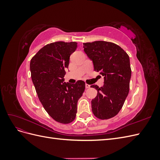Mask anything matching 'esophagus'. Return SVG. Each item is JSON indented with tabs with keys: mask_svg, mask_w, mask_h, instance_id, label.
<instances>
[{
	"mask_svg": "<svg viewBox=\"0 0 160 160\" xmlns=\"http://www.w3.org/2000/svg\"><path fill=\"white\" fill-rule=\"evenodd\" d=\"M85 88H86L87 89H88V88H90V85L86 83V84H85Z\"/></svg>",
	"mask_w": 160,
	"mask_h": 160,
	"instance_id": "esophagus-1",
	"label": "esophagus"
}]
</instances>
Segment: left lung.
<instances>
[{
  "label": "left lung",
  "mask_w": 160,
  "mask_h": 160,
  "mask_svg": "<svg viewBox=\"0 0 160 160\" xmlns=\"http://www.w3.org/2000/svg\"><path fill=\"white\" fill-rule=\"evenodd\" d=\"M83 48L93 61L94 70L104 78L101 88L91 86L98 91V95L91 101L92 111L99 119H110L119 113L129 93L132 76L129 57L119 46L111 42H86Z\"/></svg>",
  "instance_id": "left-lung-1"
}]
</instances>
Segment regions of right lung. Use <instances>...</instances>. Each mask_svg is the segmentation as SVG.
<instances>
[{
	"mask_svg": "<svg viewBox=\"0 0 160 160\" xmlns=\"http://www.w3.org/2000/svg\"><path fill=\"white\" fill-rule=\"evenodd\" d=\"M77 42L58 41L43 47L30 62L31 79L43 108L56 122L69 123L75 118L77 102L85 88V82H65V69Z\"/></svg>",
	"mask_w": 160,
	"mask_h": 160,
	"instance_id": "right-lung-1",
	"label": "right lung"
}]
</instances>
